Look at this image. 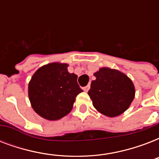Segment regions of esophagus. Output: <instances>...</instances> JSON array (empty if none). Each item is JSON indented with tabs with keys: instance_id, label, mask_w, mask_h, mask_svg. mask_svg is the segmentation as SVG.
Listing matches in <instances>:
<instances>
[{
	"instance_id": "obj_1",
	"label": "esophagus",
	"mask_w": 159,
	"mask_h": 159,
	"mask_svg": "<svg viewBox=\"0 0 159 159\" xmlns=\"http://www.w3.org/2000/svg\"><path fill=\"white\" fill-rule=\"evenodd\" d=\"M90 89V85H87L86 87H83V90H84V92H88V90Z\"/></svg>"
}]
</instances>
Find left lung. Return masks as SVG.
Masks as SVG:
<instances>
[{
    "label": "left lung",
    "instance_id": "left-lung-1",
    "mask_svg": "<svg viewBox=\"0 0 159 159\" xmlns=\"http://www.w3.org/2000/svg\"><path fill=\"white\" fill-rule=\"evenodd\" d=\"M88 95L97 111L109 117L120 116L133 102L135 90L132 81L117 70L102 67L95 72Z\"/></svg>",
    "mask_w": 159,
    "mask_h": 159
}]
</instances>
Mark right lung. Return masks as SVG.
<instances>
[{
	"label": "right lung",
	"instance_id": "right-lung-1",
	"mask_svg": "<svg viewBox=\"0 0 159 159\" xmlns=\"http://www.w3.org/2000/svg\"><path fill=\"white\" fill-rule=\"evenodd\" d=\"M68 65L53 62L39 68L29 83V98L41 117L56 120L72 111L77 95L83 92L77 76L67 72Z\"/></svg>",
	"mask_w": 159,
	"mask_h": 159
}]
</instances>
